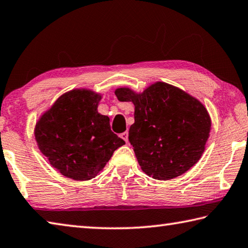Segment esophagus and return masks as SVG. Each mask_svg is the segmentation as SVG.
<instances>
[{"instance_id": "1", "label": "esophagus", "mask_w": 248, "mask_h": 248, "mask_svg": "<svg viewBox=\"0 0 248 248\" xmlns=\"http://www.w3.org/2000/svg\"><path fill=\"white\" fill-rule=\"evenodd\" d=\"M121 138L122 140H124L125 141H128V133L127 132H124V133H122L121 134Z\"/></svg>"}]
</instances>
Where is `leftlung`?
Listing matches in <instances>:
<instances>
[{"mask_svg":"<svg viewBox=\"0 0 248 248\" xmlns=\"http://www.w3.org/2000/svg\"><path fill=\"white\" fill-rule=\"evenodd\" d=\"M120 101L135 106L128 140L141 170L155 180H171L201 159L211 127L203 104L177 87L158 81L141 93L119 88Z\"/></svg>","mask_w":248,"mask_h":248,"instance_id":"8db88e82","label":"left lung"}]
</instances>
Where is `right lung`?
<instances>
[{
  "instance_id": "obj_1",
  "label": "right lung",
  "mask_w": 248,
  "mask_h": 248,
  "mask_svg": "<svg viewBox=\"0 0 248 248\" xmlns=\"http://www.w3.org/2000/svg\"><path fill=\"white\" fill-rule=\"evenodd\" d=\"M101 95L87 89L64 93L36 124L41 153L61 174L88 181L99 174L125 141L111 131L110 119L98 112Z\"/></svg>"
}]
</instances>
